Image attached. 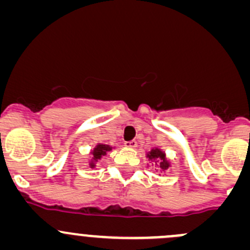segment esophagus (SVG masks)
Returning <instances> with one entry per match:
<instances>
[{"label":"esophagus","instance_id":"esophagus-1","mask_svg":"<svg viewBox=\"0 0 250 250\" xmlns=\"http://www.w3.org/2000/svg\"><path fill=\"white\" fill-rule=\"evenodd\" d=\"M125 146L129 148H135L138 146V142H136V140H130V141L125 142Z\"/></svg>","mask_w":250,"mask_h":250}]
</instances>
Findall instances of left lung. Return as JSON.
I'll return each instance as SVG.
<instances>
[{
  "label": "left lung",
  "instance_id": "left-lung-1",
  "mask_svg": "<svg viewBox=\"0 0 250 250\" xmlns=\"http://www.w3.org/2000/svg\"><path fill=\"white\" fill-rule=\"evenodd\" d=\"M147 156L149 158V160H156V163H159V166H160L161 169L168 168L169 164L168 161H166L165 154H164L160 149H158V148L150 150V152L147 154Z\"/></svg>",
  "mask_w": 250,
  "mask_h": 250
}]
</instances>
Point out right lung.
<instances>
[{"mask_svg":"<svg viewBox=\"0 0 250 250\" xmlns=\"http://www.w3.org/2000/svg\"><path fill=\"white\" fill-rule=\"evenodd\" d=\"M110 149H111V147L108 146V145H97L95 149L92 150V160L94 161H91V163H90V166L95 167L96 161L101 160V158H102L103 155H105L106 152H109Z\"/></svg>","mask_w":250,"mask_h":250,"instance_id":"add662e5","label":"right lung"}]
</instances>
